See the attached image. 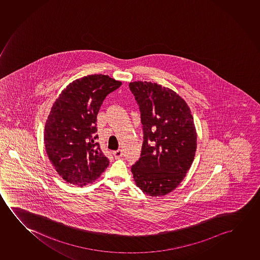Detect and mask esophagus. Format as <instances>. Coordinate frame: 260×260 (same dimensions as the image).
Returning <instances> with one entry per match:
<instances>
[{"label":"esophagus","instance_id":"esophagus-1","mask_svg":"<svg viewBox=\"0 0 260 260\" xmlns=\"http://www.w3.org/2000/svg\"><path fill=\"white\" fill-rule=\"evenodd\" d=\"M122 155H123V152H122V150L121 149H118L114 152V156L115 159H119V158H121Z\"/></svg>","mask_w":260,"mask_h":260}]
</instances>
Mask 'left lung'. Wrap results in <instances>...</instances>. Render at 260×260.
I'll use <instances>...</instances> for the list:
<instances>
[{
  "label": "left lung",
  "instance_id": "1",
  "mask_svg": "<svg viewBox=\"0 0 260 260\" xmlns=\"http://www.w3.org/2000/svg\"><path fill=\"white\" fill-rule=\"evenodd\" d=\"M140 111L143 144L132 166L136 184L152 197L173 191L185 178L196 151V127L185 100L155 82L128 84Z\"/></svg>",
  "mask_w": 260,
  "mask_h": 260
}]
</instances>
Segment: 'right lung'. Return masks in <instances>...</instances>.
<instances>
[{"instance_id": "obj_1", "label": "right lung", "mask_w": 260, "mask_h": 260, "mask_svg": "<svg viewBox=\"0 0 260 260\" xmlns=\"http://www.w3.org/2000/svg\"><path fill=\"white\" fill-rule=\"evenodd\" d=\"M121 82L91 75L71 82L54 103L44 128L47 154L66 181L82 186L108 166L96 135V115L106 96Z\"/></svg>"}]
</instances>
